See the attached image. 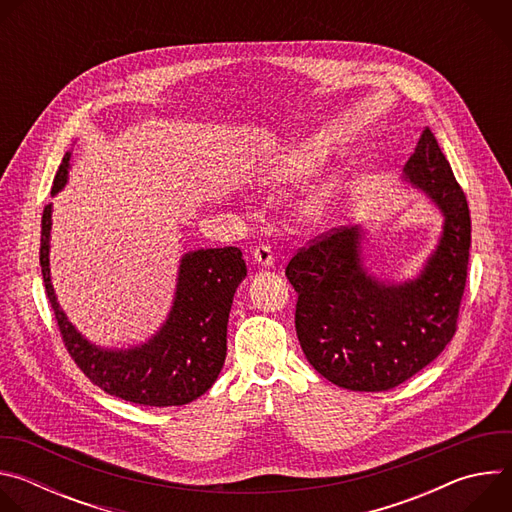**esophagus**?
Instances as JSON below:
<instances>
[{
	"mask_svg": "<svg viewBox=\"0 0 512 512\" xmlns=\"http://www.w3.org/2000/svg\"><path fill=\"white\" fill-rule=\"evenodd\" d=\"M253 259H255V263H259L265 269L275 265V257H273V251H271L269 245H257L253 249Z\"/></svg>",
	"mask_w": 512,
	"mask_h": 512,
	"instance_id": "obj_1",
	"label": "esophagus"
}]
</instances>
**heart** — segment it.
Returning a JSON list of instances; mask_svg holds the SVG:
<instances>
[{
    "label": "heart",
    "instance_id": "obj_1",
    "mask_svg": "<svg viewBox=\"0 0 512 512\" xmlns=\"http://www.w3.org/2000/svg\"><path fill=\"white\" fill-rule=\"evenodd\" d=\"M324 162V154L314 150H296L287 156H283L275 166L271 168V178L275 182H300L308 176H312ZM336 194V184H324L318 188L308 200H306V212L308 214H320L332 196Z\"/></svg>",
    "mask_w": 512,
    "mask_h": 512
}]
</instances>
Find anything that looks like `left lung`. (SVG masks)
Wrapping results in <instances>:
<instances>
[{
	"label": "left lung",
	"mask_w": 512,
	"mask_h": 512,
	"mask_svg": "<svg viewBox=\"0 0 512 512\" xmlns=\"http://www.w3.org/2000/svg\"><path fill=\"white\" fill-rule=\"evenodd\" d=\"M403 178L444 214L417 277L393 283L362 263V229H334L285 267L298 291L296 332L312 367L350 391H389L442 354L456 334L470 257V210L450 162L425 127Z\"/></svg>",
	"instance_id": "8db88e82"
}]
</instances>
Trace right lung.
<instances>
[{
  "mask_svg": "<svg viewBox=\"0 0 512 512\" xmlns=\"http://www.w3.org/2000/svg\"><path fill=\"white\" fill-rule=\"evenodd\" d=\"M70 152L54 176L52 196L66 186ZM52 204L42 214L40 267L48 302L64 346L77 367L105 393L123 401L176 407L204 395L223 371L233 296L247 275L237 247L198 249L180 259L172 310L162 328L139 346L101 348L91 344L60 310L50 281Z\"/></svg>",
  "mask_w": 512,
  "mask_h": 512,
  "instance_id": "right-lung-1",
  "label": "right lung"
}]
</instances>
